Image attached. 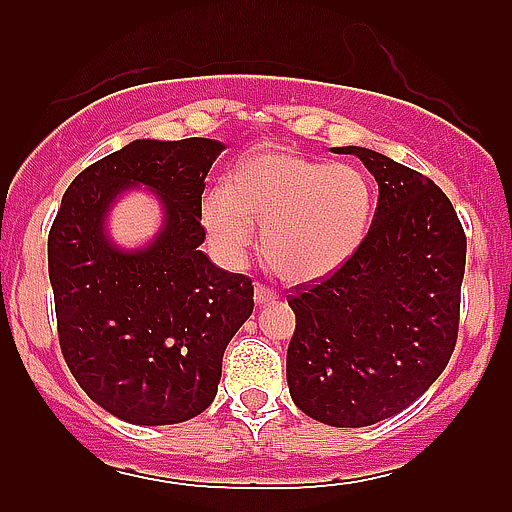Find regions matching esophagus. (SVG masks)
<instances>
[{"mask_svg":"<svg viewBox=\"0 0 512 512\" xmlns=\"http://www.w3.org/2000/svg\"><path fill=\"white\" fill-rule=\"evenodd\" d=\"M280 299V294L275 292V289L265 287V285H255V304L257 307H267V304L277 302Z\"/></svg>","mask_w":512,"mask_h":512,"instance_id":"obj_1","label":"esophagus"}]
</instances>
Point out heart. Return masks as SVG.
<instances>
[{
	"label": "heart",
	"instance_id": "obj_1",
	"mask_svg": "<svg viewBox=\"0 0 512 512\" xmlns=\"http://www.w3.org/2000/svg\"><path fill=\"white\" fill-rule=\"evenodd\" d=\"M374 215L369 178L352 163H327L287 148H255L205 198L203 223L225 257H240L262 230V255L285 282H314L361 250Z\"/></svg>",
	"mask_w": 512,
	"mask_h": 512
}]
</instances>
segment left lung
Masks as SVG:
<instances>
[{"mask_svg":"<svg viewBox=\"0 0 512 512\" xmlns=\"http://www.w3.org/2000/svg\"><path fill=\"white\" fill-rule=\"evenodd\" d=\"M334 151L366 165L379 203L342 270L287 294L297 317L287 384L309 418L359 428L404 411L446 369L458 337L466 232L431 178L369 148Z\"/></svg>","mask_w":512,"mask_h":512,"instance_id":"obj_1","label":"left lung"}]
</instances>
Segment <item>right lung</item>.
<instances>
[{"label":"right lung","mask_w":512,"mask_h":512,"mask_svg":"<svg viewBox=\"0 0 512 512\" xmlns=\"http://www.w3.org/2000/svg\"><path fill=\"white\" fill-rule=\"evenodd\" d=\"M210 138H141L81 170L49 232V280L71 374L101 409L136 426L203 414L218 394L223 354L252 314V280L203 255V190L223 153ZM159 198L164 225L126 251L105 218L126 189Z\"/></svg>","instance_id":"right-lung-1"}]
</instances>
